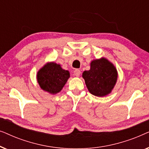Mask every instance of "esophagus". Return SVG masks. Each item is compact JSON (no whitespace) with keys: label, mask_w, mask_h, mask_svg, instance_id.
I'll use <instances>...</instances> for the list:
<instances>
[{"label":"esophagus","mask_w":149,"mask_h":149,"mask_svg":"<svg viewBox=\"0 0 149 149\" xmlns=\"http://www.w3.org/2000/svg\"><path fill=\"white\" fill-rule=\"evenodd\" d=\"M80 74H81V71L78 70V69H76V70L74 71V76L79 77V76H80Z\"/></svg>","instance_id":"34e87169"}]
</instances>
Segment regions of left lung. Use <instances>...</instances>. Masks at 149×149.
Wrapping results in <instances>:
<instances>
[{
    "instance_id": "left-lung-1",
    "label": "left lung",
    "mask_w": 149,
    "mask_h": 149,
    "mask_svg": "<svg viewBox=\"0 0 149 149\" xmlns=\"http://www.w3.org/2000/svg\"><path fill=\"white\" fill-rule=\"evenodd\" d=\"M82 77L91 94L104 97L111 93L115 87L118 72L113 63L102 57L91 61L90 69L85 70Z\"/></svg>"
}]
</instances>
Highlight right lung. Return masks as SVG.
<instances>
[{
  "instance_id": "obj_1",
  "label": "right lung",
  "mask_w": 149,
  "mask_h": 149,
  "mask_svg": "<svg viewBox=\"0 0 149 149\" xmlns=\"http://www.w3.org/2000/svg\"><path fill=\"white\" fill-rule=\"evenodd\" d=\"M69 78V71L54 62L46 63L36 74L37 82L41 89L53 95L62 91Z\"/></svg>"
}]
</instances>
